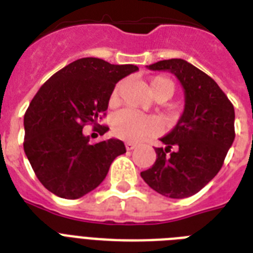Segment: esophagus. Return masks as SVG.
Returning a JSON list of instances; mask_svg holds the SVG:
<instances>
[{
    "instance_id": "1",
    "label": "esophagus",
    "mask_w": 253,
    "mask_h": 253,
    "mask_svg": "<svg viewBox=\"0 0 253 253\" xmlns=\"http://www.w3.org/2000/svg\"><path fill=\"white\" fill-rule=\"evenodd\" d=\"M126 150L127 151H131V150H134L135 147H136V143H132V142H126Z\"/></svg>"
}]
</instances>
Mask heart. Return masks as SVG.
Masks as SVG:
<instances>
[{
  "label": "heart",
  "instance_id": "obj_1",
  "mask_svg": "<svg viewBox=\"0 0 253 253\" xmlns=\"http://www.w3.org/2000/svg\"><path fill=\"white\" fill-rule=\"evenodd\" d=\"M121 84L114 87L111 93L110 103L118 102ZM150 90L155 98L172 97L174 91V83L166 76H156L150 81ZM111 128L118 138L125 140H138L143 136L155 134L158 131V123L152 117L142 115L131 110H121L111 119Z\"/></svg>",
  "mask_w": 253,
  "mask_h": 253
}]
</instances>
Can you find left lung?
I'll return each mask as SVG.
<instances>
[{
	"mask_svg": "<svg viewBox=\"0 0 253 253\" xmlns=\"http://www.w3.org/2000/svg\"><path fill=\"white\" fill-rule=\"evenodd\" d=\"M168 71L185 93L184 113L155 148L156 162L140 176L150 188L169 198L196 194L216 176L235 139L234 106L215 81L182 59L147 65Z\"/></svg>",
	"mask_w": 253,
	"mask_h": 253,
	"instance_id": "8db88e82",
	"label": "left lung"
}]
</instances>
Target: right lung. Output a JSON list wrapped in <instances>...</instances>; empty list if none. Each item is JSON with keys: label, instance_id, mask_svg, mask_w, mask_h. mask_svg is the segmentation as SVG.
I'll use <instances>...</instances> for the list:
<instances>
[{"label": "right lung", "instance_id": "obj_1", "mask_svg": "<svg viewBox=\"0 0 253 253\" xmlns=\"http://www.w3.org/2000/svg\"><path fill=\"white\" fill-rule=\"evenodd\" d=\"M136 71L132 64L83 57L49 77L30 102L23 148L39 181L55 196L76 200L87 194L126 152L119 139L90 144L83 128L107 110L115 84Z\"/></svg>", "mask_w": 253, "mask_h": 253}]
</instances>
